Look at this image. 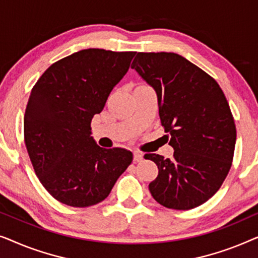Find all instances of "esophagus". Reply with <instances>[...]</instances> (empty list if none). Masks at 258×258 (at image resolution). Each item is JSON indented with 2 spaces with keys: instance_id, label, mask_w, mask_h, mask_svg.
I'll list each match as a JSON object with an SVG mask.
<instances>
[{
  "instance_id": "esophagus-1",
  "label": "esophagus",
  "mask_w": 258,
  "mask_h": 258,
  "mask_svg": "<svg viewBox=\"0 0 258 258\" xmlns=\"http://www.w3.org/2000/svg\"><path fill=\"white\" fill-rule=\"evenodd\" d=\"M143 160V154L140 151H134V161L141 162Z\"/></svg>"
}]
</instances>
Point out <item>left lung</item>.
Here are the masks:
<instances>
[{"instance_id": "8db88e82", "label": "left lung", "mask_w": 258, "mask_h": 258, "mask_svg": "<svg viewBox=\"0 0 258 258\" xmlns=\"http://www.w3.org/2000/svg\"><path fill=\"white\" fill-rule=\"evenodd\" d=\"M132 69L156 93L174 148L171 160L144 155L158 168L151 196L169 209L199 207L220 189L234 157L236 126L227 98L213 77L175 52H139Z\"/></svg>"}]
</instances>
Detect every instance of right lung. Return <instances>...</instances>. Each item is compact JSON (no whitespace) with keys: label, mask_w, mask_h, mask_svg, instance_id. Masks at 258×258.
Masks as SVG:
<instances>
[{"label":"right lung","mask_w":258,"mask_h":258,"mask_svg":"<svg viewBox=\"0 0 258 258\" xmlns=\"http://www.w3.org/2000/svg\"><path fill=\"white\" fill-rule=\"evenodd\" d=\"M134 56L94 48L74 52L49 67L31 90L24 142L42 185L63 204L102 202L132 163V151L97 146L90 123Z\"/></svg>","instance_id":"right-lung-1"}]
</instances>
